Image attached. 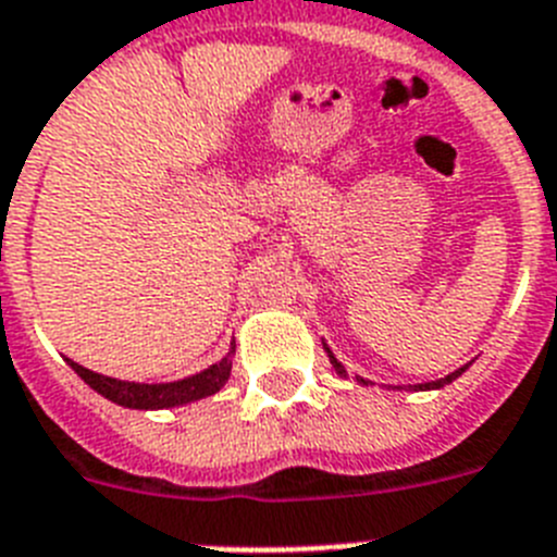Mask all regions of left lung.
Here are the masks:
<instances>
[{
    "label": "left lung",
    "mask_w": 557,
    "mask_h": 557,
    "mask_svg": "<svg viewBox=\"0 0 557 557\" xmlns=\"http://www.w3.org/2000/svg\"><path fill=\"white\" fill-rule=\"evenodd\" d=\"M324 349H326V355H330V363H332V369H335L337 374H344L346 377V369H344V363H341V360L335 358V355H332V349L330 346L324 344ZM468 366L470 363H465V366H459V369H456V372H450V374H445V377H440V380H431V383H417V386H408V388H414V392H431V388H442V386H448V383H454L456 377H459V374L462 372H468ZM360 383H363V386H374L372 380H366V377H358ZM400 388V386H397Z\"/></svg>",
    "instance_id": "left-lung-1"
}]
</instances>
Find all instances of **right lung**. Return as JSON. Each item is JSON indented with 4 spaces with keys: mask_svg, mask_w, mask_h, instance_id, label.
<instances>
[{
    "mask_svg": "<svg viewBox=\"0 0 557 557\" xmlns=\"http://www.w3.org/2000/svg\"><path fill=\"white\" fill-rule=\"evenodd\" d=\"M233 351H236V344H231L225 358L211 363L208 369L191 374V377L171 380V383H135V380H117L89 372V369H84V366H78L70 358H66V363L89 388H95V392L115 403V406L137 408V411H160V408H177L206 400V397L220 392L227 383V377H231Z\"/></svg>",
    "mask_w": 557,
    "mask_h": 557,
    "instance_id": "add662e5",
    "label": "right lung"
}]
</instances>
